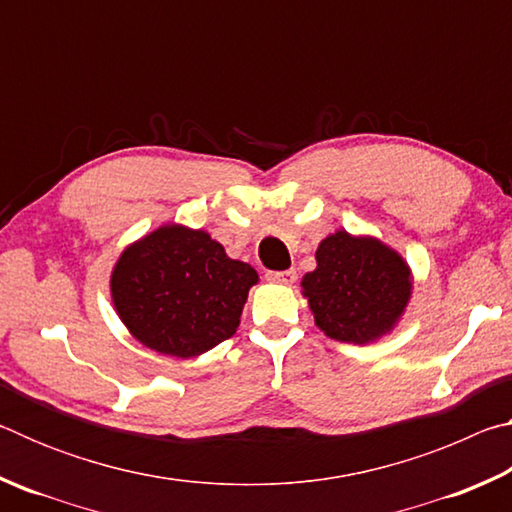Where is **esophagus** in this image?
<instances>
[{
	"instance_id": "1",
	"label": "esophagus",
	"mask_w": 512,
	"mask_h": 512,
	"mask_svg": "<svg viewBox=\"0 0 512 512\" xmlns=\"http://www.w3.org/2000/svg\"><path fill=\"white\" fill-rule=\"evenodd\" d=\"M296 271H271L266 275V280H271L275 284H293L296 282Z\"/></svg>"
}]
</instances>
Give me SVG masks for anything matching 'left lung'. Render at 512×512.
<instances>
[{"instance_id":"left-lung-1","label":"left lung","mask_w":512,"mask_h":512,"mask_svg":"<svg viewBox=\"0 0 512 512\" xmlns=\"http://www.w3.org/2000/svg\"><path fill=\"white\" fill-rule=\"evenodd\" d=\"M300 287L320 332L368 345L400 325L413 296V271L381 239L336 230L318 244L316 268L302 275Z\"/></svg>"}]
</instances>
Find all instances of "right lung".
I'll list each match as a JSON object with an SVG mask.
<instances>
[{
  "label": "right lung",
  "instance_id": "obj_1",
  "mask_svg": "<svg viewBox=\"0 0 512 512\" xmlns=\"http://www.w3.org/2000/svg\"><path fill=\"white\" fill-rule=\"evenodd\" d=\"M257 271L201 228L164 223L128 244L110 271V298L128 334L164 357L192 359L230 339Z\"/></svg>",
  "mask_w": 512,
  "mask_h": 512
}]
</instances>
